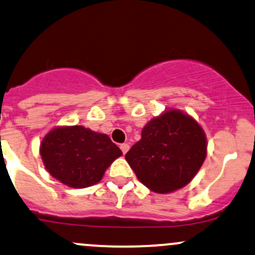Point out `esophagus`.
I'll use <instances>...</instances> for the list:
<instances>
[{
	"label": "esophagus",
	"instance_id": "1",
	"mask_svg": "<svg viewBox=\"0 0 255 255\" xmlns=\"http://www.w3.org/2000/svg\"><path fill=\"white\" fill-rule=\"evenodd\" d=\"M120 149L122 150V152H123V153H126V152H127L128 150H129V145H128L127 142H123V144L120 145Z\"/></svg>",
	"mask_w": 255,
	"mask_h": 255
}]
</instances>
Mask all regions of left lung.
Returning a JSON list of instances; mask_svg holds the SVG:
<instances>
[{"mask_svg":"<svg viewBox=\"0 0 255 255\" xmlns=\"http://www.w3.org/2000/svg\"><path fill=\"white\" fill-rule=\"evenodd\" d=\"M206 156L202 127L187 114L169 109L145 125L126 161L147 189L169 194L194 179Z\"/></svg>","mask_w":255,"mask_h":255,"instance_id":"1","label":"left lung"}]
</instances>
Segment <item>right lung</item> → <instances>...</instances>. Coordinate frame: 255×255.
<instances>
[{
  "label": "right lung",
  "instance_id": "right-lung-1",
  "mask_svg": "<svg viewBox=\"0 0 255 255\" xmlns=\"http://www.w3.org/2000/svg\"><path fill=\"white\" fill-rule=\"evenodd\" d=\"M40 155L52 177L75 189L99 183L122 151L106 134L83 126L55 127L42 139Z\"/></svg>",
  "mask_w": 255,
  "mask_h": 255
}]
</instances>
